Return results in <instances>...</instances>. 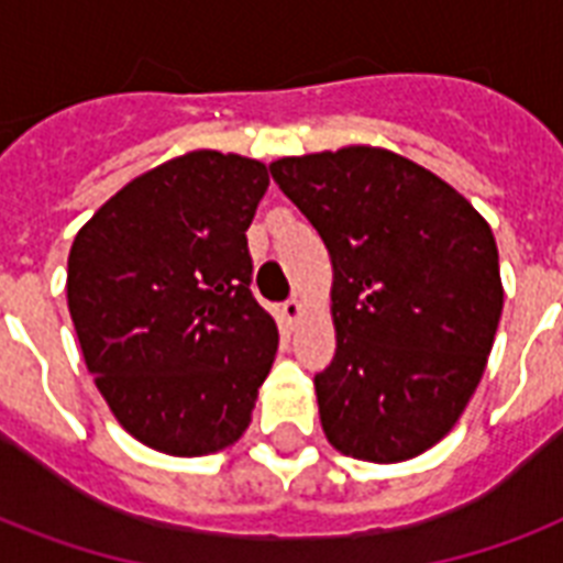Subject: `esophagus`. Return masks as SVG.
<instances>
[{"label": "esophagus", "instance_id": "1", "mask_svg": "<svg viewBox=\"0 0 563 563\" xmlns=\"http://www.w3.org/2000/svg\"><path fill=\"white\" fill-rule=\"evenodd\" d=\"M283 318H286V324H298L300 318H303V303H300L298 298H291V300H286V303H283Z\"/></svg>", "mask_w": 563, "mask_h": 563}]
</instances>
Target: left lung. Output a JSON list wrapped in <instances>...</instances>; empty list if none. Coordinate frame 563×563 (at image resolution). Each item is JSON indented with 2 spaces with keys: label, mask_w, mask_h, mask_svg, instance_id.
<instances>
[{
  "label": "left lung",
  "mask_w": 563,
  "mask_h": 563,
  "mask_svg": "<svg viewBox=\"0 0 563 563\" xmlns=\"http://www.w3.org/2000/svg\"><path fill=\"white\" fill-rule=\"evenodd\" d=\"M272 178L333 263L335 356L316 376L327 441L362 462L427 453L462 418L503 316L490 224L409 157L347 145Z\"/></svg>",
  "instance_id": "1"
}]
</instances>
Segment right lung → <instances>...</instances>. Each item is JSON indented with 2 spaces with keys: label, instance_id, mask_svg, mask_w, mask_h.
I'll list each match as a JSON object with an SVG mask.
<instances>
[{
  "label": "right lung",
  "instance_id": "add662e5",
  "mask_svg": "<svg viewBox=\"0 0 563 563\" xmlns=\"http://www.w3.org/2000/svg\"><path fill=\"white\" fill-rule=\"evenodd\" d=\"M265 189V163L201 148L125 184L75 236L66 303L87 371L157 453H219L251 423L277 353L245 236Z\"/></svg>",
  "mask_w": 563,
  "mask_h": 563
}]
</instances>
